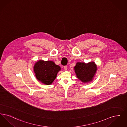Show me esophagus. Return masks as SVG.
<instances>
[{"label": "esophagus", "mask_w": 127, "mask_h": 127, "mask_svg": "<svg viewBox=\"0 0 127 127\" xmlns=\"http://www.w3.org/2000/svg\"><path fill=\"white\" fill-rule=\"evenodd\" d=\"M64 69L65 70H67V67L66 66H64Z\"/></svg>", "instance_id": "obj_1"}]
</instances>
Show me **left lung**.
Returning a JSON list of instances; mask_svg holds the SVG:
<instances>
[{"instance_id": "1", "label": "left lung", "mask_w": 127, "mask_h": 127, "mask_svg": "<svg viewBox=\"0 0 127 127\" xmlns=\"http://www.w3.org/2000/svg\"><path fill=\"white\" fill-rule=\"evenodd\" d=\"M76 76L84 83H88L92 80L97 70V66L94 62L88 63L77 62L74 66Z\"/></svg>"}]
</instances>
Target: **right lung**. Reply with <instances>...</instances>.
I'll list each match as a JSON object with an SVG mask.
<instances>
[{"label":"right lung","instance_id":"1","mask_svg":"<svg viewBox=\"0 0 127 127\" xmlns=\"http://www.w3.org/2000/svg\"><path fill=\"white\" fill-rule=\"evenodd\" d=\"M61 70L52 61H38L34 66V71L38 81L45 85L51 84Z\"/></svg>","mask_w":127,"mask_h":127}]
</instances>
